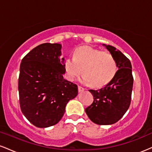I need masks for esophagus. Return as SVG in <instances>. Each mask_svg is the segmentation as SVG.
Returning <instances> with one entry per match:
<instances>
[{
	"label": "esophagus",
	"instance_id": "esophagus-1",
	"mask_svg": "<svg viewBox=\"0 0 152 152\" xmlns=\"http://www.w3.org/2000/svg\"><path fill=\"white\" fill-rule=\"evenodd\" d=\"M84 89H85V88H83V87H81V86H78V91H79V92L83 91H84Z\"/></svg>",
	"mask_w": 152,
	"mask_h": 152
}]
</instances>
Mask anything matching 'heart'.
I'll return each mask as SVG.
<instances>
[{
	"mask_svg": "<svg viewBox=\"0 0 152 152\" xmlns=\"http://www.w3.org/2000/svg\"><path fill=\"white\" fill-rule=\"evenodd\" d=\"M64 69L71 81L77 78L82 71L84 83L100 88L114 78L117 64L110 53L90 46H81L75 49L73 58L66 59Z\"/></svg>",
	"mask_w": 152,
	"mask_h": 152,
	"instance_id": "obj_1",
	"label": "heart"
}]
</instances>
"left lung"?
<instances>
[{"label":"left lung","mask_w":152,"mask_h":152,"mask_svg":"<svg viewBox=\"0 0 152 152\" xmlns=\"http://www.w3.org/2000/svg\"><path fill=\"white\" fill-rule=\"evenodd\" d=\"M103 45L114 57L118 69L105 86L99 90H89L94 102L85 111L94 123L109 125L121 119L129 107L134 78L129 59L115 47Z\"/></svg>","instance_id":"8db88e82"}]
</instances>
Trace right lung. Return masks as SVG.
Listing matches in <instances>:
<instances>
[{"instance_id": "1", "label": "right lung", "mask_w": 152, "mask_h": 152, "mask_svg": "<svg viewBox=\"0 0 152 152\" xmlns=\"http://www.w3.org/2000/svg\"><path fill=\"white\" fill-rule=\"evenodd\" d=\"M61 45L43 43L22 59L18 78L19 102L22 113L34 126L56 124L66 106L78 94V86L64 78Z\"/></svg>"}]
</instances>
